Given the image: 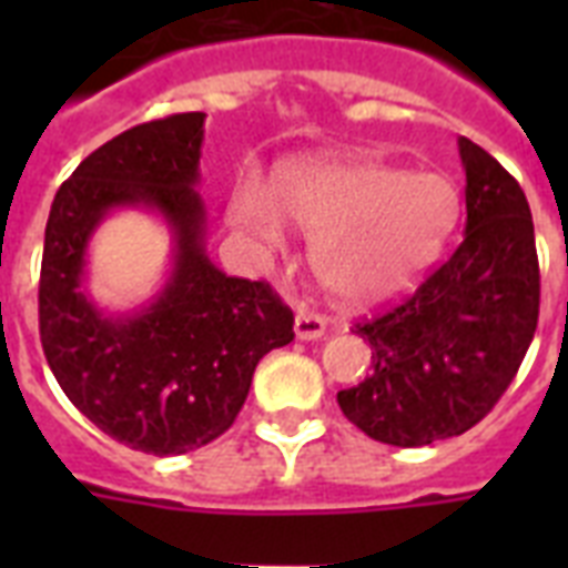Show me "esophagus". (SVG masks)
I'll list each match as a JSON object with an SVG mask.
<instances>
[{
	"label": "esophagus",
	"instance_id": "1",
	"mask_svg": "<svg viewBox=\"0 0 568 568\" xmlns=\"http://www.w3.org/2000/svg\"><path fill=\"white\" fill-rule=\"evenodd\" d=\"M327 333V321L315 315V312H301L297 318H294V336L301 338V342H315Z\"/></svg>",
	"mask_w": 568,
	"mask_h": 568
}]
</instances>
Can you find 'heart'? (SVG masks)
Masks as SVG:
<instances>
[{
    "mask_svg": "<svg viewBox=\"0 0 568 568\" xmlns=\"http://www.w3.org/2000/svg\"><path fill=\"white\" fill-rule=\"evenodd\" d=\"M276 204L256 180L232 194L230 217L265 247L283 244V217L312 235L321 285L347 303L409 292L439 256L457 214L454 182L442 173H400L374 162H301L276 180Z\"/></svg>",
    "mask_w": 568,
    "mask_h": 568,
    "instance_id": "obj_1",
    "label": "heart"
}]
</instances>
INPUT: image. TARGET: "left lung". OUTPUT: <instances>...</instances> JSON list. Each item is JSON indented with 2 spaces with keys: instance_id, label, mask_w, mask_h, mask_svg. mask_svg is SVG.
Segmentation results:
<instances>
[{
  "instance_id": "left-lung-1",
  "label": "left lung",
  "mask_w": 568,
  "mask_h": 568,
  "mask_svg": "<svg viewBox=\"0 0 568 568\" xmlns=\"http://www.w3.org/2000/svg\"><path fill=\"white\" fill-rule=\"evenodd\" d=\"M466 232L415 294L363 324L374 372L338 392L365 436L418 448L471 430L507 392L539 318V258L525 191L459 138Z\"/></svg>"
}]
</instances>
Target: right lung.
<instances>
[{"label":"right lung","instance_id":"add662e5","mask_svg":"<svg viewBox=\"0 0 568 568\" xmlns=\"http://www.w3.org/2000/svg\"><path fill=\"white\" fill-rule=\"evenodd\" d=\"M203 111L150 120L93 150L58 189L40 262V345L84 418L129 448L173 457L226 433L258 359L294 338L267 283L226 276L205 256ZM144 204L174 232V271L135 316H105L83 294V253L111 207Z\"/></svg>","mask_w":568,"mask_h":568}]
</instances>
